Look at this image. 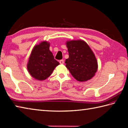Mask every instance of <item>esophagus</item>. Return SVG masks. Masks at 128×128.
Listing matches in <instances>:
<instances>
[{
    "label": "esophagus",
    "instance_id": "obj_1",
    "mask_svg": "<svg viewBox=\"0 0 128 128\" xmlns=\"http://www.w3.org/2000/svg\"><path fill=\"white\" fill-rule=\"evenodd\" d=\"M59 62H60V64H64V60L62 59V60H59Z\"/></svg>",
    "mask_w": 128,
    "mask_h": 128
}]
</instances>
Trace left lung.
Wrapping results in <instances>:
<instances>
[{
  "mask_svg": "<svg viewBox=\"0 0 128 128\" xmlns=\"http://www.w3.org/2000/svg\"><path fill=\"white\" fill-rule=\"evenodd\" d=\"M69 57L66 67L76 80L83 82L94 76L98 69L97 61L93 52L82 40L66 42Z\"/></svg>",
  "mask_w": 128,
  "mask_h": 128,
  "instance_id": "obj_1",
  "label": "left lung"
}]
</instances>
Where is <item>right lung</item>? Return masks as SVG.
I'll use <instances>...</instances> for the list:
<instances>
[{"label":"right lung","mask_w":128,"mask_h":128,"mask_svg":"<svg viewBox=\"0 0 128 128\" xmlns=\"http://www.w3.org/2000/svg\"><path fill=\"white\" fill-rule=\"evenodd\" d=\"M50 47V43L43 41L35 46L31 52L27 68L30 74L35 79L46 80L59 65L54 59Z\"/></svg>","instance_id":"right-lung-1"}]
</instances>
